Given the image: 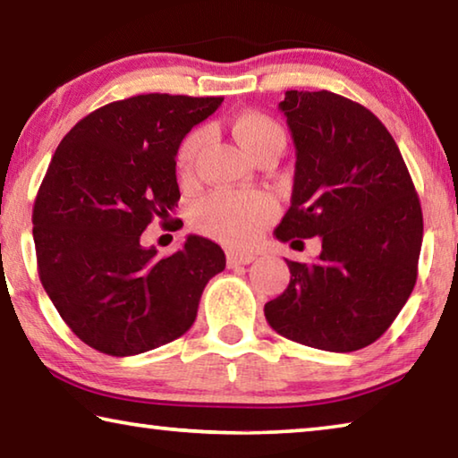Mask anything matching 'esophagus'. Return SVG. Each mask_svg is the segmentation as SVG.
Here are the masks:
<instances>
[{
	"label": "esophagus",
	"instance_id": "obj_1",
	"mask_svg": "<svg viewBox=\"0 0 458 458\" xmlns=\"http://www.w3.org/2000/svg\"><path fill=\"white\" fill-rule=\"evenodd\" d=\"M254 254L252 252H230L228 254V267H238V265H250L254 262Z\"/></svg>",
	"mask_w": 458,
	"mask_h": 458
}]
</instances>
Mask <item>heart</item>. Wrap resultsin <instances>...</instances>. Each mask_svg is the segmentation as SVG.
<instances>
[{"label":"heart","instance_id":"obj_1","mask_svg":"<svg viewBox=\"0 0 458 458\" xmlns=\"http://www.w3.org/2000/svg\"><path fill=\"white\" fill-rule=\"evenodd\" d=\"M230 131L238 145L254 157L267 147H284V131L278 123L260 111L238 113L230 123ZM204 143V133L193 131L183 139L177 149V174L188 180L193 174V164ZM276 216L275 201L265 193L216 191L193 208L191 220L204 234L230 246H244L252 242Z\"/></svg>","mask_w":458,"mask_h":458}]
</instances>
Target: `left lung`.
I'll return each instance as SVG.
<instances>
[{
  "instance_id": "left-lung-1",
  "label": "left lung",
  "mask_w": 458,
  "mask_h": 458,
  "mask_svg": "<svg viewBox=\"0 0 458 458\" xmlns=\"http://www.w3.org/2000/svg\"><path fill=\"white\" fill-rule=\"evenodd\" d=\"M278 108L297 164L275 234L319 236L321 254L286 260L291 281L265 305L267 321L317 350H361L384 335L416 284L420 199L396 141L366 106L329 90H286Z\"/></svg>"
}]
</instances>
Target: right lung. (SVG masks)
<instances>
[{
  "label": "right lung",
  "mask_w": 458,
  "mask_h": 458,
  "mask_svg": "<svg viewBox=\"0 0 458 458\" xmlns=\"http://www.w3.org/2000/svg\"><path fill=\"white\" fill-rule=\"evenodd\" d=\"M224 97L137 95L76 123L34 201L38 275L72 333L106 355L155 350L188 331L199 297L226 267L222 248L190 234L159 259L141 244L180 201L175 155Z\"/></svg>",
  "instance_id": "add662e5"
}]
</instances>
